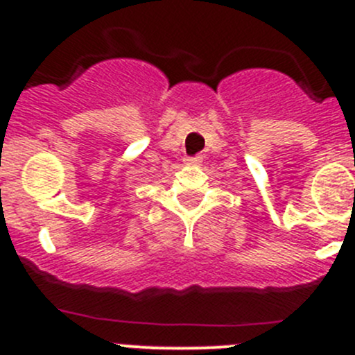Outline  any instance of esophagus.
Instances as JSON below:
<instances>
[{"instance_id": "esophagus-1", "label": "esophagus", "mask_w": 355, "mask_h": 355, "mask_svg": "<svg viewBox=\"0 0 355 355\" xmlns=\"http://www.w3.org/2000/svg\"><path fill=\"white\" fill-rule=\"evenodd\" d=\"M185 163H187V164H200V163H202V157H200V156L187 157V159H185Z\"/></svg>"}]
</instances>
